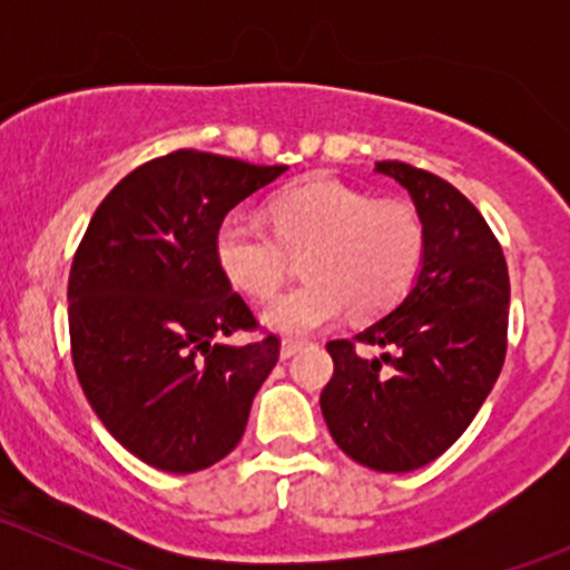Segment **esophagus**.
<instances>
[{
    "label": "esophagus",
    "instance_id": "1",
    "mask_svg": "<svg viewBox=\"0 0 570 570\" xmlns=\"http://www.w3.org/2000/svg\"><path fill=\"white\" fill-rule=\"evenodd\" d=\"M297 350H301V342H297V338H284V342H281V358H292Z\"/></svg>",
    "mask_w": 570,
    "mask_h": 570
}]
</instances>
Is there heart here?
Wrapping results in <instances>:
<instances>
[{
	"mask_svg": "<svg viewBox=\"0 0 570 570\" xmlns=\"http://www.w3.org/2000/svg\"><path fill=\"white\" fill-rule=\"evenodd\" d=\"M275 234L256 217L232 212L215 234L223 275L253 297H269L301 253L312 281L273 297L262 320L273 331L303 333L333 325L344 314L375 317L392 308L419 273L424 226L411 204L375 200L333 176H314L281 189L269 204Z\"/></svg>",
	"mask_w": 570,
	"mask_h": 570,
	"instance_id": "b5f03b06",
	"label": "heart"
}]
</instances>
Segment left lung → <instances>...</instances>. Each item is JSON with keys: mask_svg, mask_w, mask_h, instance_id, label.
<instances>
[{"mask_svg": "<svg viewBox=\"0 0 570 570\" xmlns=\"http://www.w3.org/2000/svg\"><path fill=\"white\" fill-rule=\"evenodd\" d=\"M375 174L411 195L424 226L422 264L392 312L353 342H327L333 377L320 407L344 455L400 474L444 455L491 394L508 350L510 278L488 223L450 181L405 163H375ZM355 341L384 353L361 360Z\"/></svg>", "mask_w": 570, "mask_h": 570, "instance_id": "8db88e82", "label": "left lung"}]
</instances>
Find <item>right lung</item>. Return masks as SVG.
Returning a JSON list of instances; mask_svg holds the SVG:
<instances>
[{"instance_id":"add662e5","label":"right lung","mask_w":570,"mask_h":570,"mask_svg":"<svg viewBox=\"0 0 570 570\" xmlns=\"http://www.w3.org/2000/svg\"><path fill=\"white\" fill-rule=\"evenodd\" d=\"M286 165L174 151L131 170L101 200L68 275V331L82 392L120 446L170 474L209 469L239 444L278 336L215 258L223 217Z\"/></svg>"}]
</instances>
